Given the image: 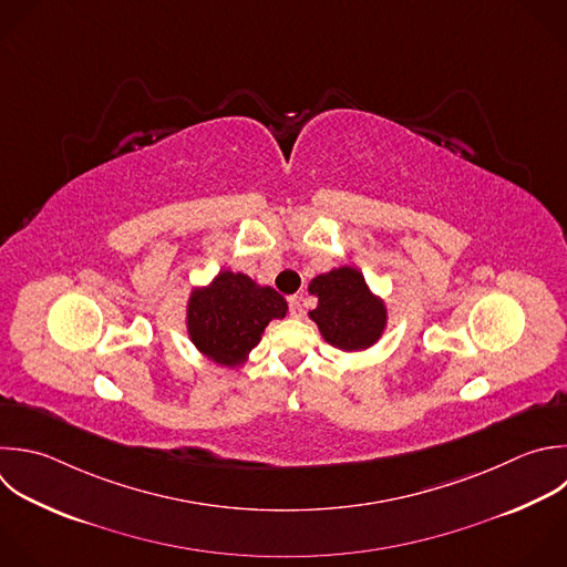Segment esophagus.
<instances>
[{"label":"esophagus","mask_w":567,"mask_h":567,"mask_svg":"<svg viewBox=\"0 0 567 567\" xmlns=\"http://www.w3.org/2000/svg\"><path fill=\"white\" fill-rule=\"evenodd\" d=\"M288 306H290V317H295V319H301V317H303V303H301V299L290 297Z\"/></svg>","instance_id":"34e87169"}]
</instances>
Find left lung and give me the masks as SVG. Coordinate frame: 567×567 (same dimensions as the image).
I'll use <instances>...</instances> for the list:
<instances>
[{
  "mask_svg": "<svg viewBox=\"0 0 567 567\" xmlns=\"http://www.w3.org/2000/svg\"><path fill=\"white\" fill-rule=\"evenodd\" d=\"M308 290L319 299L317 308L310 310V319L330 346L343 352H359L374 346L383 334L388 323L385 303L370 292L357 268H332L315 277Z\"/></svg>",
  "mask_w": 567,
  "mask_h": 567,
  "instance_id": "1",
  "label": "left lung"
}]
</instances>
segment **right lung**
<instances>
[{
    "instance_id": "right-lung-1",
    "label": "right lung",
    "mask_w": 567,
    "mask_h": 567,
    "mask_svg": "<svg viewBox=\"0 0 567 567\" xmlns=\"http://www.w3.org/2000/svg\"><path fill=\"white\" fill-rule=\"evenodd\" d=\"M286 299L244 272L221 270L206 288L190 292L186 326L195 348L210 361L235 368L246 363L272 319H284Z\"/></svg>"
}]
</instances>
